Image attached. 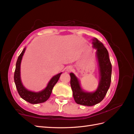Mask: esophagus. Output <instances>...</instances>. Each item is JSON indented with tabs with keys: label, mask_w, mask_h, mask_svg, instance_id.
Instances as JSON below:
<instances>
[{
	"label": "esophagus",
	"mask_w": 134,
	"mask_h": 134,
	"mask_svg": "<svg viewBox=\"0 0 134 134\" xmlns=\"http://www.w3.org/2000/svg\"><path fill=\"white\" fill-rule=\"evenodd\" d=\"M71 70H72V67H68L67 68V71H68V72H69V71H71Z\"/></svg>",
	"instance_id": "obj_1"
}]
</instances>
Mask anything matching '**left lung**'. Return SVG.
I'll list each match as a JSON object with an SVG mask.
<instances>
[{"instance_id": "left-lung-1", "label": "left lung", "mask_w": 134, "mask_h": 134, "mask_svg": "<svg viewBox=\"0 0 134 134\" xmlns=\"http://www.w3.org/2000/svg\"><path fill=\"white\" fill-rule=\"evenodd\" d=\"M92 44L96 49V57L98 61L100 80L97 90L94 92L84 91L79 81L73 73H70V85L72 90L74 100L77 104L92 106L100 103L105 97L109 89L111 81L112 65L106 48L99 40L93 39Z\"/></svg>"}]
</instances>
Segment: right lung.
<instances>
[{
  "instance_id": "add662e5",
  "label": "right lung",
  "mask_w": 134,
  "mask_h": 134,
  "mask_svg": "<svg viewBox=\"0 0 134 134\" xmlns=\"http://www.w3.org/2000/svg\"><path fill=\"white\" fill-rule=\"evenodd\" d=\"M25 50H26V48L23 49L18 58L14 72V82L16 85L17 91L21 98L31 104L41 103L47 100L49 98L52 89L56 83L58 82L62 72L53 76L50 81L48 82L46 88L43 90L42 91L35 92L28 90L23 86L20 79V64Z\"/></svg>"
}]
</instances>
